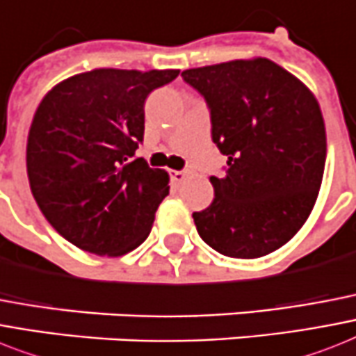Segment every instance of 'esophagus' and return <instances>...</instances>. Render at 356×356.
I'll return each instance as SVG.
<instances>
[{
    "label": "esophagus",
    "instance_id": "34e87169",
    "mask_svg": "<svg viewBox=\"0 0 356 356\" xmlns=\"http://www.w3.org/2000/svg\"><path fill=\"white\" fill-rule=\"evenodd\" d=\"M188 173L184 172V170H172V179L175 181V183H181V181H184L186 179Z\"/></svg>",
    "mask_w": 356,
    "mask_h": 356
}]
</instances>
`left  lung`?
<instances>
[{"label":"left lung","instance_id":"left-lung-1","mask_svg":"<svg viewBox=\"0 0 356 356\" xmlns=\"http://www.w3.org/2000/svg\"><path fill=\"white\" fill-rule=\"evenodd\" d=\"M207 98L212 140L227 155L210 177L212 204L193 212L199 236L230 258L267 256L291 241L313 212L325 168V124L305 83L268 58L183 71Z\"/></svg>","mask_w":356,"mask_h":356}]
</instances>
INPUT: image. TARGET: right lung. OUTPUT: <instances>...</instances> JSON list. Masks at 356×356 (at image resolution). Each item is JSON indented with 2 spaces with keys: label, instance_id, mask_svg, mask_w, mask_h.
I'll use <instances>...</instances> for the list:
<instances>
[{
  "label": "right lung",
  "instance_id": "1",
  "mask_svg": "<svg viewBox=\"0 0 356 356\" xmlns=\"http://www.w3.org/2000/svg\"><path fill=\"white\" fill-rule=\"evenodd\" d=\"M177 74L93 69L42 98L27 137L29 184L51 227L74 247L117 258L149 236L170 175L131 157L144 137L146 97Z\"/></svg>",
  "mask_w": 356,
  "mask_h": 356
}]
</instances>
